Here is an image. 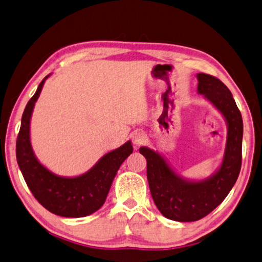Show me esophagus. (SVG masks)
<instances>
[{
	"instance_id": "34e87169",
	"label": "esophagus",
	"mask_w": 262,
	"mask_h": 262,
	"mask_svg": "<svg viewBox=\"0 0 262 262\" xmlns=\"http://www.w3.org/2000/svg\"><path fill=\"white\" fill-rule=\"evenodd\" d=\"M145 141H146L145 133L136 132L135 135L132 136V142H133V145H135L136 147H140L141 145H144Z\"/></svg>"
}]
</instances>
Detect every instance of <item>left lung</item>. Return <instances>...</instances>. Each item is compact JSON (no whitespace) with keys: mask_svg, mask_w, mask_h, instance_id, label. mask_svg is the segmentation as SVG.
<instances>
[{"mask_svg":"<svg viewBox=\"0 0 262 262\" xmlns=\"http://www.w3.org/2000/svg\"><path fill=\"white\" fill-rule=\"evenodd\" d=\"M197 92L209 100L227 123V140L223 162L213 174L202 180H189L176 173L169 163L148 147L139 151L147 160V179L154 203L167 219L190 223L213 211L237 180L242 164L243 120L233 95L223 82L209 74L196 75Z\"/></svg>","mask_w":262,"mask_h":262,"instance_id":"left-lung-1","label":"left lung"}]
</instances>
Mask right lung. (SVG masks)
I'll list each match as a JSON object with an SVG mask.
<instances>
[{
    "instance_id": "add662e5",
    "label": "right lung",
    "mask_w": 262,
    "mask_h": 262,
    "mask_svg": "<svg viewBox=\"0 0 262 262\" xmlns=\"http://www.w3.org/2000/svg\"><path fill=\"white\" fill-rule=\"evenodd\" d=\"M48 75L28 101L17 138V162L28 188L44 208L66 218H82L99 210L106 201L118 169L133 151L131 141L103 155L85 173L61 177L47 169L34 154L31 144V118Z\"/></svg>"
}]
</instances>
